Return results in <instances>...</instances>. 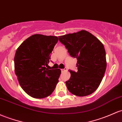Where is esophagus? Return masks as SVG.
Here are the masks:
<instances>
[{"instance_id": "esophagus-1", "label": "esophagus", "mask_w": 122, "mask_h": 122, "mask_svg": "<svg viewBox=\"0 0 122 122\" xmlns=\"http://www.w3.org/2000/svg\"><path fill=\"white\" fill-rule=\"evenodd\" d=\"M65 71H66V69H61V72H65Z\"/></svg>"}]
</instances>
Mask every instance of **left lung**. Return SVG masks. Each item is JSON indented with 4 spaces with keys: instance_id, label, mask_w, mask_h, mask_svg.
Here are the masks:
<instances>
[{
    "instance_id": "left-lung-1",
    "label": "left lung",
    "mask_w": 122,
    "mask_h": 122,
    "mask_svg": "<svg viewBox=\"0 0 122 122\" xmlns=\"http://www.w3.org/2000/svg\"><path fill=\"white\" fill-rule=\"evenodd\" d=\"M72 57L77 59V71L69 70L71 77L65 81L73 94L83 97L91 94L98 87L107 68L106 54L101 41L85 30L60 36Z\"/></svg>"
}]
</instances>
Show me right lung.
I'll return each instance as SVG.
<instances>
[{"label":"right lung","instance_id":"right-lung-1","mask_svg":"<svg viewBox=\"0 0 122 122\" xmlns=\"http://www.w3.org/2000/svg\"><path fill=\"white\" fill-rule=\"evenodd\" d=\"M58 37L35 34L24 41L14 57V71L24 92L35 98H43L53 92L61 71L46 68Z\"/></svg>","mask_w":122,"mask_h":122}]
</instances>
